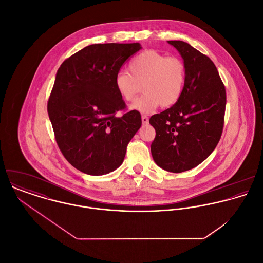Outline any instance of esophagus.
Segmentation results:
<instances>
[{"label":"esophagus","mask_w":263,"mask_h":263,"mask_svg":"<svg viewBox=\"0 0 263 263\" xmlns=\"http://www.w3.org/2000/svg\"><path fill=\"white\" fill-rule=\"evenodd\" d=\"M142 122H143V124H148L149 123V117L147 115H142Z\"/></svg>","instance_id":"1"}]
</instances>
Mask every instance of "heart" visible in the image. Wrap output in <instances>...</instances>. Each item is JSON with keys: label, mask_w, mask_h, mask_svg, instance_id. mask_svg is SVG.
I'll list each match as a JSON object with an SVG mask.
<instances>
[{"label": "heart", "mask_w": 263, "mask_h": 263, "mask_svg": "<svg viewBox=\"0 0 263 263\" xmlns=\"http://www.w3.org/2000/svg\"><path fill=\"white\" fill-rule=\"evenodd\" d=\"M129 72L119 71L114 78V87L125 101H132L143 84L144 94L129 109L151 113L160 105L170 107L180 98L185 83V67L176 58H168L149 49L135 57L128 67Z\"/></svg>", "instance_id": "heart-1"}]
</instances>
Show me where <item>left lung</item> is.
Here are the masks:
<instances>
[{
	"mask_svg": "<svg viewBox=\"0 0 263 263\" xmlns=\"http://www.w3.org/2000/svg\"><path fill=\"white\" fill-rule=\"evenodd\" d=\"M183 60L185 83L179 100L150 118L156 137L151 145L155 163L180 173L203 162L223 132L225 86L211 59L181 40H169Z\"/></svg>",
	"mask_w": 263,
	"mask_h": 263,
	"instance_id": "left-lung-1",
	"label": "left lung"
}]
</instances>
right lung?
Here are the masks:
<instances>
[{
    "label": "right lung",
    "mask_w": 263,
    "mask_h": 263,
    "mask_svg": "<svg viewBox=\"0 0 263 263\" xmlns=\"http://www.w3.org/2000/svg\"><path fill=\"white\" fill-rule=\"evenodd\" d=\"M141 48L139 42L88 45L57 72L47 112L60 150L85 174L117 169L142 125L138 111L116 115L125 103L114 87L121 66Z\"/></svg>",
    "instance_id": "1"
}]
</instances>
